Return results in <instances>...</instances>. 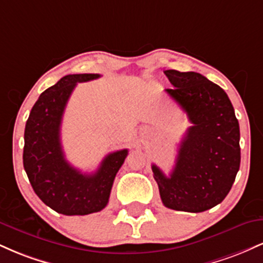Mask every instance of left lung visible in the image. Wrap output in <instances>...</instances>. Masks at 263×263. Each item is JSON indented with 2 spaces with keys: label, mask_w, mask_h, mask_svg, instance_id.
Returning a JSON list of instances; mask_svg holds the SVG:
<instances>
[{
  "label": "left lung",
  "mask_w": 263,
  "mask_h": 263,
  "mask_svg": "<svg viewBox=\"0 0 263 263\" xmlns=\"http://www.w3.org/2000/svg\"><path fill=\"white\" fill-rule=\"evenodd\" d=\"M165 92L193 123L178 149L170 177L152 164L164 206L201 213L224 200L240 168V127L226 92L194 71L165 70Z\"/></svg>",
  "instance_id": "8db88e82"
}]
</instances>
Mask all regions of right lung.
I'll use <instances>...</instances> for the list:
<instances>
[{"label":"right lung","instance_id":"obj_1","mask_svg":"<svg viewBox=\"0 0 263 263\" xmlns=\"http://www.w3.org/2000/svg\"><path fill=\"white\" fill-rule=\"evenodd\" d=\"M99 74L65 75L41 93L25 128L23 167L35 194L45 205L64 215H87L104 209L127 149L108 153L99 170L83 174L65 159L60 126L66 102L78 83Z\"/></svg>","mask_w":263,"mask_h":263}]
</instances>
